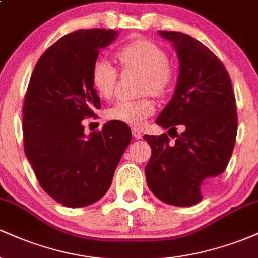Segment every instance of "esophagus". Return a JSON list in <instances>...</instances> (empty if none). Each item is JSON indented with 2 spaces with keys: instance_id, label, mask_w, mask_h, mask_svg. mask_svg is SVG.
<instances>
[{
  "instance_id": "34e87169",
  "label": "esophagus",
  "mask_w": 258,
  "mask_h": 258,
  "mask_svg": "<svg viewBox=\"0 0 258 258\" xmlns=\"http://www.w3.org/2000/svg\"><path fill=\"white\" fill-rule=\"evenodd\" d=\"M132 135H133V137H136L137 139H141L142 137H143V133L139 131L138 128H132Z\"/></svg>"
}]
</instances>
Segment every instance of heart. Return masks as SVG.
<instances>
[{"label":"heart","mask_w":258,"mask_h":258,"mask_svg":"<svg viewBox=\"0 0 258 258\" xmlns=\"http://www.w3.org/2000/svg\"><path fill=\"white\" fill-rule=\"evenodd\" d=\"M116 57L125 68L143 73L142 90L153 96L166 93L172 82V69L168 65L167 54L158 44L148 40H136L117 49ZM117 81V70L110 60L104 57L97 58L92 64L91 82L100 96L110 98ZM155 111L152 99H119L108 110L110 120L126 125L141 127Z\"/></svg>","instance_id":"heart-1"}]
</instances>
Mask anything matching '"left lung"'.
<instances>
[{"label":"left lung","mask_w":258,"mask_h":258,"mask_svg":"<svg viewBox=\"0 0 258 258\" xmlns=\"http://www.w3.org/2000/svg\"><path fill=\"white\" fill-rule=\"evenodd\" d=\"M158 32L172 43L179 74L172 99L156 123L177 138L171 143L166 133L144 136L152 148L147 184L168 205L191 206L232 156L238 131L235 97L226 68L206 46L182 32ZM176 125L183 128L180 135Z\"/></svg>","instance_id":"obj_1"}]
</instances>
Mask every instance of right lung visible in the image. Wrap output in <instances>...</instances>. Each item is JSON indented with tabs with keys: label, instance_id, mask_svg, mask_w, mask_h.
Instances as JSON below:
<instances>
[{
	"label": "right lung",
	"instance_id": "add662e5",
	"mask_svg": "<svg viewBox=\"0 0 258 258\" xmlns=\"http://www.w3.org/2000/svg\"><path fill=\"white\" fill-rule=\"evenodd\" d=\"M117 35L105 29L65 35L38 59L29 82L23 108L25 155L43 190L64 206L98 201L132 139L131 130L119 121L90 135L82 125L100 109L92 64Z\"/></svg>",
	"mask_w": 258,
	"mask_h": 258
}]
</instances>
